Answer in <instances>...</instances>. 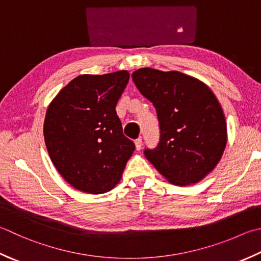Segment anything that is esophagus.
<instances>
[{"mask_svg":"<svg viewBox=\"0 0 261 261\" xmlns=\"http://www.w3.org/2000/svg\"><path fill=\"white\" fill-rule=\"evenodd\" d=\"M135 144H136L137 150H140L141 147H142V139H141V138H138V139H136L135 140Z\"/></svg>","mask_w":261,"mask_h":261,"instance_id":"34e87169","label":"esophagus"}]
</instances>
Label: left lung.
I'll return each mask as SVG.
<instances>
[{
    "label": "left lung",
    "mask_w": 261,
    "mask_h": 261,
    "mask_svg": "<svg viewBox=\"0 0 261 261\" xmlns=\"http://www.w3.org/2000/svg\"><path fill=\"white\" fill-rule=\"evenodd\" d=\"M137 88L155 106L161 139L145 156L166 180L189 186L214 170L225 149L226 121L216 96L201 81L178 71L142 68Z\"/></svg>",
    "instance_id": "left-lung-1"
}]
</instances>
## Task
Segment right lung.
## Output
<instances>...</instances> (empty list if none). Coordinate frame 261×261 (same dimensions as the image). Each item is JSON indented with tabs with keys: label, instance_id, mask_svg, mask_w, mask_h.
I'll use <instances>...</instances> for the list:
<instances>
[{
	"label": "right lung",
	"instance_id": "1",
	"mask_svg": "<svg viewBox=\"0 0 261 261\" xmlns=\"http://www.w3.org/2000/svg\"><path fill=\"white\" fill-rule=\"evenodd\" d=\"M129 78L124 70L79 75L48 106L46 148L56 170L76 190L100 195L121 180L135 144L123 135L115 106Z\"/></svg>",
	"mask_w": 261,
	"mask_h": 261
}]
</instances>
